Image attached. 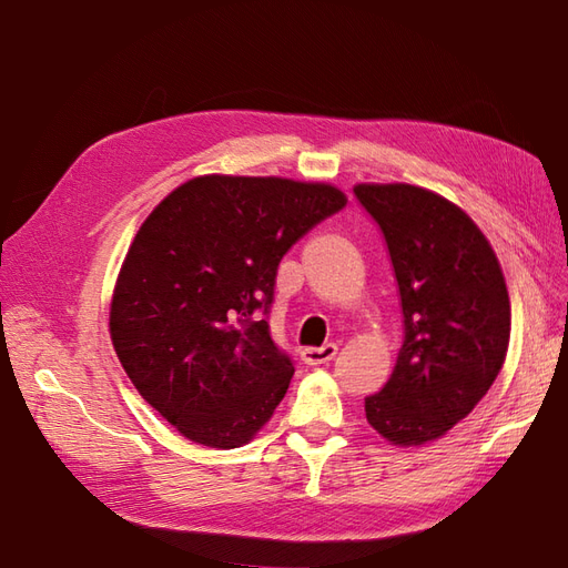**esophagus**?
<instances>
[{
	"mask_svg": "<svg viewBox=\"0 0 568 568\" xmlns=\"http://www.w3.org/2000/svg\"><path fill=\"white\" fill-rule=\"evenodd\" d=\"M336 344H324V346H307L300 352V356H303V361L307 366H317V364H327V361H332L336 356Z\"/></svg>",
	"mask_w": 568,
	"mask_h": 568,
	"instance_id": "34e87169",
	"label": "esophagus"
}]
</instances>
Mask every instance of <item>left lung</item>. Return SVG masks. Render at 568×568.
<instances>
[{"label": "left lung", "instance_id": "obj_1", "mask_svg": "<svg viewBox=\"0 0 568 568\" xmlns=\"http://www.w3.org/2000/svg\"><path fill=\"white\" fill-rule=\"evenodd\" d=\"M381 226L405 339L393 376L366 397V419L395 446L444 437L498 378L510 297L488 239L454 202L417 185H356Z\"/></svg>", "mask_w": 568, "mask_h": 568}]
</instances>
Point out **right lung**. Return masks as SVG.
<instances>
[{"label":"right lung","instance_id":"right-lung-1","mask_svg":"<svg viewBox=\"0 0 568 568\" xmlns=\"http://www.w3.org/2000/svg\"><path fill=\"white\" fill-rule=\"evenodd\" d=\"M344 204L324 183L202 175L141 224L110 334L143 400L183 437L236 449L271 419L295 373L265 320L277 263Z\"/></svg>","mask_w":568,"mask_h":568}]
</instances>
